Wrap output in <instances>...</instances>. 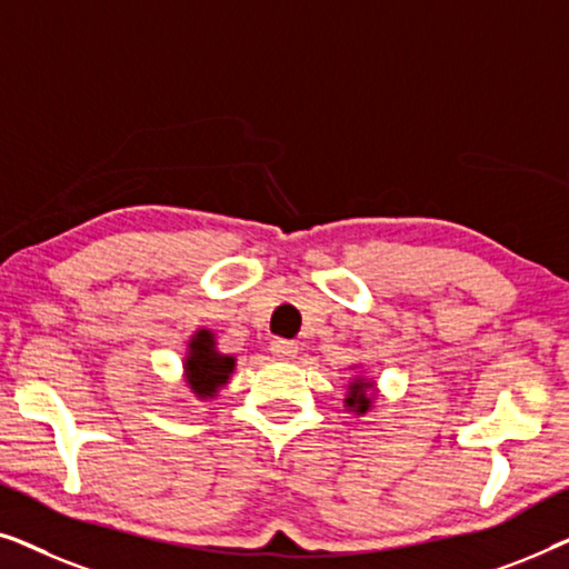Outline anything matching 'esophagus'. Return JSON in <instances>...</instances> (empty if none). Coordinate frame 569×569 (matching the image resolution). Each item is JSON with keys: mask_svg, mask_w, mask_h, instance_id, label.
Listing matches in <instances>:
<instances>
[{"mask_svg": "<svg viewBox=\"0 0 569 569\" xmlns=\"http://www.w3.org/2000/svg\"><path fill=\"white\" fill-rule=\"evenodd\" d=\"M271 355L277 357V360H292L295 355H298V345L290 339H274L271 341Z\"/></svg>", "mask_w": 569, "mask_h": 569, "instance_id": "obj_1", "label": "esophagus"}]
</instances>
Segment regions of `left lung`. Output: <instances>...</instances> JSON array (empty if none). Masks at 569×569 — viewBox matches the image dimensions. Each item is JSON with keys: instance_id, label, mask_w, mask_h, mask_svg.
<instances>
[{"instance_id": "1", "label": "left lung", "mask_w": 569, "mask_h": 569, "mask_svg": "<svg viewBox=\"0 0 569 569\" xmlns=\"http://www.w3.org/2000/svg\"><path fill=\"white\" fill-rule=\"evenodd\" d=\"M365 388H368V383H355L352 386V393L347 396V407H352L355 411H360V415H365V411L370 409V396L365 393Z\"/></svg>"}]
</instances>
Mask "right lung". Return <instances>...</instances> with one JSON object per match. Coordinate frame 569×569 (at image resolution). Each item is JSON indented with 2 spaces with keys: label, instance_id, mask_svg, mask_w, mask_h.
Masks as SVG:
<instances>
[{
  "label": "right lung",
  "instance_id": "right-lung-1",
  "mask_svg": "<svg viewBox=\"0 0 569 569\" xmlns=\"http://www.w3.org/2000/svg\"><path fill=\"white\" fill-rule=\"evenodd\" d=\"M189 349L191 352L189 360H186V380H189L193 393L201 396V399H209V396H214L217 388L228 383L236 360L217 352L214 337L209 331H197Z\"/></svg>",
  "mask_w": 569,
  "mask_h": 569
}]
</instances>
